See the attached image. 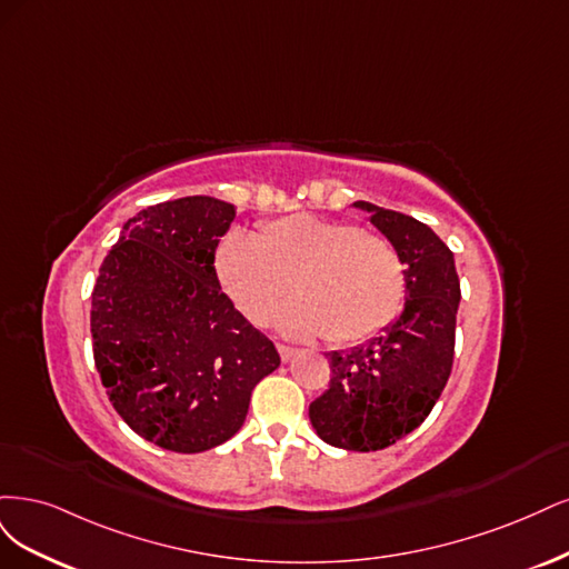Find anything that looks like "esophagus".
<instances>
[{
	"mask_svg": "<svg viewBox=\"0 0 569 569\" xmlns=\"http://www.w3.org/2000/svg\"><path fill=\"white\" fill-rule=\"evenodd\" d=\"M279 355L283 361H290L292 357L298 355V350H292V347H286V345H279Z\"/></svg>",
	"mask_w": 569,
	"mask_h": 569,
	"instance_id": "34e87169",
	"label": "esophagus"
}]
</instances>
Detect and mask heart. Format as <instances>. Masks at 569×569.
I'll return each mask as SVG.
<instances>
[{
    "mask_svg": "<svg viewBox=\"0 0 569 569\" xmlns=\"http://www.w3.org/2000/svg\"><path fill=\"white\" fill-rule=\"evenodd\" d=\"M214 271L238 311L267 323L279 317L292 338L323 336L336 345L369 340L388 326L405 298V264L378 233L309 212L264 224L258 236L231 231L214 250Z\"/></svg>",
    "mask_w": 569,
    "mask_h": 569,
    "instance_id": "obj_1",
    "label": "heart"
}]
</instances>
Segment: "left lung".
I'll list each match as a JSON object with an SVG mask.
<instances>
[{"label": "left lung", "mask_w": 569, "mask_h": 569, "mask_svg": "<svg viewBox=\"0 0 569 569\" xmlns=\"http://www.w3.org/2000/svg\"><path fill=\"white\" fill-rule=\"evenodd\" d=\"M371 224L405 264V307L382 333L331 352V388L309 405L311 428L326 445L378 451L413 432L442 395L453 361L461 283L453 252L428 224L366 200Z\"/></svg>", "instance_id": "8db88e82"}]
</instances>
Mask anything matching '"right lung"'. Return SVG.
I'll list each match as a JSON object with an SVG mask.
<instances>
[{"mask_svg": "<svg viewBox=\"0 0 569 569\" xmlns=\"http://www.w3.org/2000/svg\"><path fill=\"white\" fill-rule=\"evenodd\" d=\"M236 206L187 196L130 217L91 292V340L116 411L160 449L198 453L241 430L273 342L222 292L214 250Z\"/></svg>", "mask_w": 569, "mask_h": 569, "instance_id": "add662e5", "label": "right lung"}]
</instances>
